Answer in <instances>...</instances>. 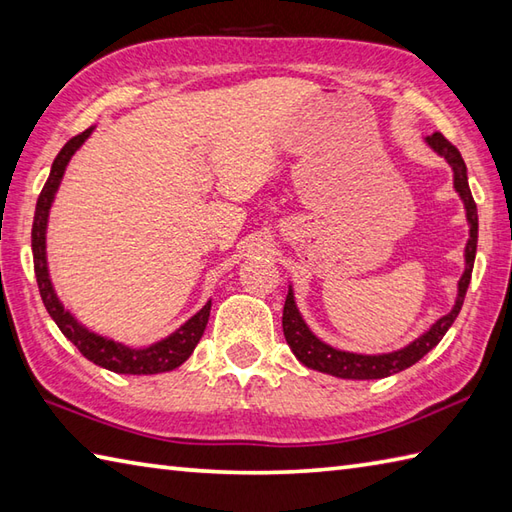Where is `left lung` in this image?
Masks as SVG:
<instances>
[{"label": "left lung", "mask_w": 512, "mask_h": 512, "mask_svg": "<svg viewBox=\"0 0 512 512\" xmlns=\"http://www.w3.org/2000/svg\"><path fill=\"white\" fill-rule=\"evenodd\" d=\"M426 145L433 152L444 156L446 163L451 165L453 170V185L455 192L460 194L464 210H466V221H468V243L464 249V274L457 283V298L453 309L448 311L446 316H442L435 325L424 331L420 338H415L413 342L406 344V347L391 351V353H373V356H367V353H353V351H342L331 347V344L322 342L314 331L307 327V322L302 320L300 311L296 307L294 300V289L289 285V294L285 300V309H283V331H285V340L289 344V349L294 351V356L305 364V367L320 371V373H329L336 375V378L342 380H380L387 378V375L400 373L404 369L413 367L417 360H422L426 353H429L433 347H437V342L444 338V333L448 327L453 325L457 314L464 305V296L468 283H471V274H473V263H475V252H477V205L473 201L471 187H468V176H466V163L462 159L460 150L455 148L453 143H448L440 132L431 134V137L424 139Z\"/></svg>", "instance_id": "1"}]
</instances>
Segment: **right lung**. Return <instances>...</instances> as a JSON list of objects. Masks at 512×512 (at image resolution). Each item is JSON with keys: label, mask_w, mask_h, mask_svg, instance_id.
Here are the masks:
<instances>
[{"label": "right lung", "mask_w": 512, "mask_h": 512, "mask_svg": "<svg viewBox=\"0 0 512 512\" xmlns=\"http://www.w3.org/2000/svg\"><path fill=\"white\" fill-rule=\"evenodd\" d=\"M92 130H95V125H90L86 132L72 137L64 148H61L57 159L52 161L50 176L44 185V190H41L37 198L35 221H33V258H35V276H37L39 294H41V300H44L50 318L57 322L61 333H64V336L75 344V347L90 362H95L108 371L128 373V375H154V373L172 371L176 367H181V364L190 358L192 351L196 349V344L201 340L203 331L207 327V320H210L212 300H207L205 307L198 311V314H194L190 320L183 322V325L174 333H170L168 338L154 342L150 347L132 349L128 344L114 342L106 336H99V333L90 331L88 327H83L81 322L64 307V302L57 298V291L52 287V280L48 274V256H46V229H48L50 207H52V201H55L70 159L75 156V152L81 148V145L86 143Z\"/></svg>", "instance_id": "obj_1"}]
</instances>
